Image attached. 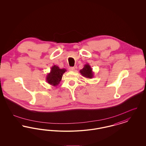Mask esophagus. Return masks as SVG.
I'll return each instance as SVG.
<instances>
[{"label":"esophagus","mask_w":146,"mask_h":146,"mask_svg":"<svg viewBox=\"0 0 146 146\" xmlns=\"http://www.w3.org/2000/svg\"><path fill=\"white\" fill-rule=\"evenodd\" d=\"M69 70H70V71H74L75 70V68L74 67H70L69 68Z\"/></svg>","instance_id":"esophagus-1"}]
</instances>
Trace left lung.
<instances>
[{
    "label": "left lung",
    "mask_w": 146,
    "mask_h": 146,
    "mask_svg": "<svg viewBox=\"0 0 146 146\" xmlns=\"http://www.w3.org/2000/svg\"><path fill=\"white\" fill-rule=\"evenodd\" d=\"M80 74L85 78L91 79L94 77V72L92 71V68L87 63L84 65L83 69L80 70Z\"/></svg>",
    "instance_id": "obj_1"
}]
</instances>
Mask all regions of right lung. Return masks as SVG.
<instances>
[{
	"mask_svg": "<svg viewBox=\"0 0 146 146\" xmlns=\"http://www.w3.org/2000/svg\"><path fill=\"white\" fill-rule=\"evenodd\" d=\"M66 71V69H60L56 65L53 66L51 68L50 72L47 74L46 77L47 83L55 86L58 85L62 79L63 74Z\"/></svg>",
	"mask_w": 146,
	"mask_h": 146,
	"instance_id": "obj_1",
	"label": "right lung"
}]
</instances>
